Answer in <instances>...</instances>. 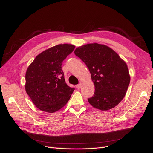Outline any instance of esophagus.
Returning <instances> with one entry per match:
<instances>
[{
    "instance_id": "obj_1",
    "label": "esophagus",
    "mask_w": 153,
    "mask_h": 153,
    "mask_svg": "<svg viewBox=\"0 0 153 153\" xmlns=\"http://www.w3.org/2000/svg\"><path fill=\"white\" fill-rule=\"evenodd\" d=\"M76 87L77 89H80V88H81V87H82V83H80V84H78V85H76Z\"/></svg>"
}]
</instances>
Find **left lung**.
<instances>
[{"label":"left lung","instance_id":"obj_1","mask_svg":"<svg viewBox=\"0 0 153 153\" xmlns=\"http://www.w3.org/2000/svg\"><path fill=\"white\" fill-rule=\"evenodd\" d=\"M75 54L89 68L94 83V94L89 103L103 111L114 108L126 95L130 82L126 62L114 50L98 43L78 47Z\"/></svg>","mask_w":153,"mask_h":153}]
</instances>
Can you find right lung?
Returning <instances> with one entry per match:
<instances>
[{"instance_id":"obj_1","label":"right lung","mask_w":153,"mask_h":153,"mask_svg":"<svg viewBox=\"0 0 153 153\" xmlns=\"http://www.w3.org/2000/svg\"><path fill=\"white\" fill-rule=\"evenodd\" d=\"M75 48L69 44L51 47L37 55L27 68L26 92L39 110L53 113L70 99L75 88L66 84L62 64Z\"/></svg>"}]
</instances>
